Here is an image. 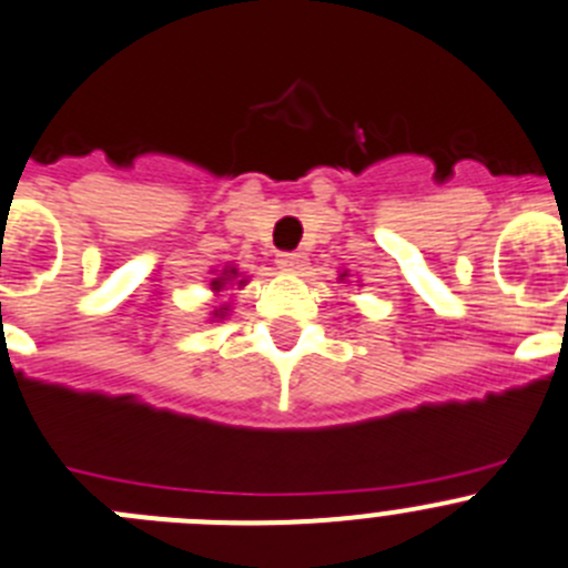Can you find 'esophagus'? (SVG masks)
<instances>
[{"label":"esophagus","mask_w":568,"mask_h":568,"mask_svg":"<svg viewBox=\"0 0 568 568\" xmlns=\"http://www.w3.org/2000/svg\"><path fill=\"white\" fill-rule=\"evenodd\" d=\"M275 264H278L284 273H298V270L304 267V256H301V253H278V256H275Z\"/></svg>","instance_id":"obj_1"}]
</instances>
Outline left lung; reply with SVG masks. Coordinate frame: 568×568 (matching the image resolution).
Wrapping results in <instances>:
<instances>
[{
  "mask_svg": "<svg viewBox=\"0 0 568 568\" xmlns=\"http://www.w3.org/2000/svg\"><path fill=\"white\" fill-rule=\"evenodd\" d=\"M345 275H348V273H343V275H339V281H345Z\"/></svg>",
  "mask_w": 568,
  "mask_h": 568,
  "instance_id": "obj_1",
  "label": "left lung"
}]
</instances>
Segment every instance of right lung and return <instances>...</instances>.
Wrapping results in <instances>:
<instances>
[{"instance_id": "add662e5", "label": "right lung", "mask_w": 568, "mask_h": 568, "mask_svg": "<svg viewBox=\"0 0 568 568\" xmlns=\"http://www.w3.org/2000/svg\"><path fill=\"white\" fill-rule=\"evenodd\" d=\"M236 277H240V270H236V267H225L223 273H220L217 278L212 281V290H214V293H220V290L229 287L231 281H235ZM242 284H245V278H241L240 282H236V287H242ZM214 317H225V306H223V310L214 312Z\"/></svg>"}]
</instances>
